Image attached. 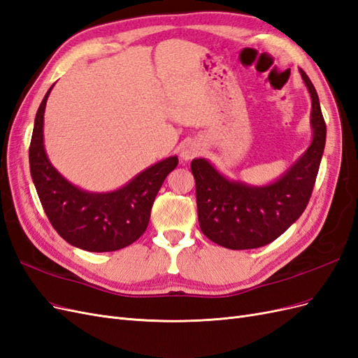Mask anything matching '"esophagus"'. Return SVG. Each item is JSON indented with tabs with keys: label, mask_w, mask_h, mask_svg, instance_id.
<instances>
[{
	"label": "esophagus",
	"mask_w": 358,
	"mask_h": 358,
	"mask_svg": "<svg viewBox=\"0 0 358 358\" xmlns=\"http://www.w3.org/2000/svg\"><path fill=\"white\" fill-rule=\"evenodd\" d=\"M200 152H201V145L199 142H196V140H191V142H187L182 146L179 157L183 161H189L194 157H197Z\"/></svg>",
	"instance_id": "34e87169"
}]
</instances>
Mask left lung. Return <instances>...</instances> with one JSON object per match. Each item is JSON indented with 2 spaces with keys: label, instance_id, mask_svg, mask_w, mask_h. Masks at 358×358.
I'll return each instance as SVG.
<instances>
[{
  "label": "left lung",
  "instance_id": "1",
  "mask_svg": "<svg viewBox=\"0 0 358 358\" xmlns=\"http://www.w3.org/2000/svg\"><path fill=\"white\" fill-rule=\"evenodd\" d=\"M300 74L312 101V140L278 179L251 185L224 176L209 159L191 161L199 224L212 242L236 251L264 246L285 233L306 209L326 146V122L315 88L305 71Z\"/></svg>",
  "mask_w": 358,
  "mask_h": 358
}]
</instances>
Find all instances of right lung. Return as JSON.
I'll return each instance as SVG.
<instances>
[{
  "mask_svg": "<svg viewBox=\"0 0 358 358\" xmlns=\"http://www.w3.org/2000/svg\"><path fill=\"white\" fill-rule=\"evenodd\" d=\"M53 83L43 99L29 145V171L53 229L70 245L90 252H112L136 242L146 230L154 200L171 170L173 155L140 171L124 187L92 192L73 185L52 166L45 149V110Z\"/></svg>",
  "mask_w": 358,
  "mask_h": 358,
  "instance_id": "obj_1",
  "label": "right lung"
}]
</instances>
